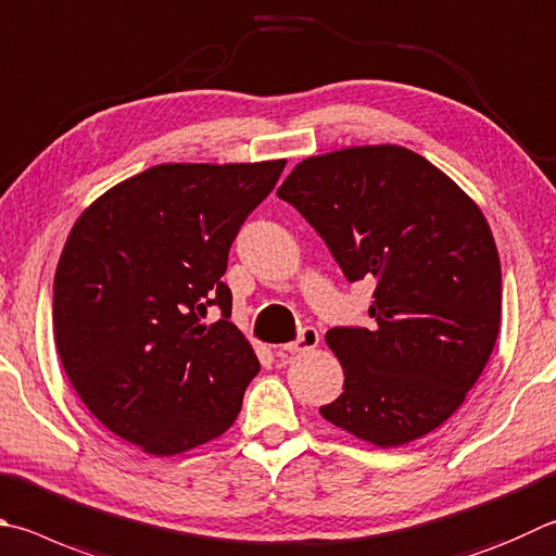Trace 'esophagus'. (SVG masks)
Returning a JSON list of instances; mask_svg holds the SVG:
<instances>
[{"label": "esophagus", "mask_w": 556, "mask_h": 556, "mask_svg": "<svg viewBox=\"0 0 556 556\" xmlns=\"http://www.w3.org/2000/svg\"><path fill=\"white\" fill-rule=\"evenodd\" d=\"M318 342H320L318 330L316 328H304V330H301L299 340L287 342V345H281V350L289 352V355H301V352H308L313 348H318Z\"/></svg>", "instance_id": "obj_1"}]
</instances>
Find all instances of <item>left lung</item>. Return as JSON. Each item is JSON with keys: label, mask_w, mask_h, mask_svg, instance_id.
<instances>
[{"label": "left lung", "mask_w": 556, "mask_h": 556, "mask_svg": "<svg viewBox=\"0 0 556 556\" xmlns=\"http://www.w3.org/2000/svg\"><path fill=\"white\" fill-rule=\"evenodd\" d=\"M277 197L318 230L350 281L377 279L375 328L326 332L345 383L320 416L381 450L440 428L501 330V260L477 201L391 143L301 160Z\"/></svg>", "instance_id": "left-lung-1"}]
</instances>
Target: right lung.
Masks as SVG:
<instances>
[{
    "instance_id": "1",
    "label": "right lung",
    "mask_w": 556,
    "mask_h": 556,
    "mask_svg": "<svg viewBox=\"0 0 556 556\" xmlns=\"http://www.w3.org/2000/svg\"><path fill=\"white\" fill-rule=\"evenodd\" d=\"M287 160L163 163L94 199L60 252L53 336L89 413L121 440L175 457L233 426L260 371L220 281L248 214ZM211 305L222 320L201 324Z\"/></svg>"
}]
</instances>
